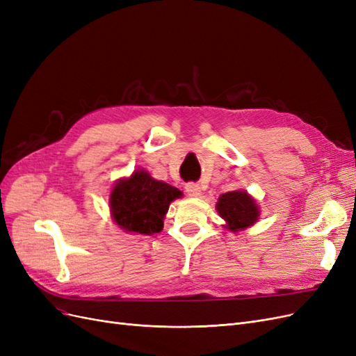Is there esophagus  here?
I'll return each instance as SVG.
<instances>
[{
	"mask_svg": "<svg viewBox=\"0 0 356 356\" xmlns=\"http://www.w3.org/2000/svg\"><path fill=\"white\" fill-rule=\"evenodd\" d=\"M186 191H187V195H188L190 197H199L200 193H202L200 186H199V184H195V182H190V184H187V186H186Z\"/></svg>",
	"mask_w": 356,
	"mask_h": 356,
	"instance_id": "34e87169",
	"label": "esophagus"
}]
</instances>
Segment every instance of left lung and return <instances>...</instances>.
<instances>
[{
  "label": "left lung",
  "instance_id": "1",
  "mask_svg": "<svg viewBox=\"0 0 356 356\" xmlns=\"http://www.w3.org/2000/svg\"><path fill=\"white\" fill-rule=\"evenodd\" d=\"M224 227L232 233L242 232L260 220V207L257 200L245 190H233L224 193L215 204Z\"/></svg>",
  "mask_w": 356,
  "mask_h": 356
}]
</instances>
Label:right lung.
Wrapping results in <instances>:
<instances>
[{"instance_id": "1", "label": "right lung", "mask_w": 356, "mask_h": 356, "mask_svg": "<svg viewBox=\"0 0 356 356\" xmlns=\"http://www.w3.org/2000/svg\"><path fill=\"white\" fill-rule=\"evenodd\" d=\"M182 197V191L154 179L145 169H136L118 179L110 195V213L124 233L154 234L163 229L169 204Z\"/></svg>"}]
</instances>
